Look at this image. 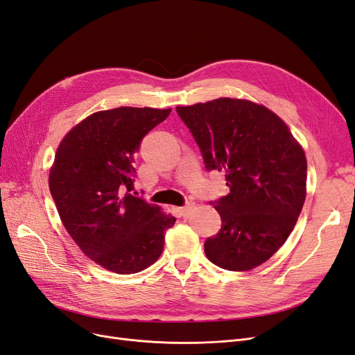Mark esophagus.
I'll list each match as a JSON object with an SVG mask.
<instances>
[{
  "label": "esophagus",
  "mask_w": 355,
  "mask_h": 355,
  "mask_svg": "<svg viewBox=\"0 0 355 355\" xmlns=\"http://www.w3.org/2000/svg\"><path fill=\"white\" fill-rule=\"evenodd\" d=\"M191 209H192V204H191V202H188L187 205L179 207V209H178V213H179V216H182V217H187V216H189Z\"/></svg>",
  "instance_id": "34e87169"
}]
</instances>
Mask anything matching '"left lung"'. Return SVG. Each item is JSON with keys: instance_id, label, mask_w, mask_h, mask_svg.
Wrapping results in <instances>:
<instances>
[{"instance_id": "1", "label": "left lung", "mask_w": 355, "mask_h": 355, "mask_svg": "<svg viewBox=\"0 0 355 355\" xmlns=\"http://www.w3.org/2000/svg\"><path fill=\"white\" fill-rule=\"evenodd\" d=\"M176 112L207 172H225L229 193L213 201L222 227L207 238L213 264L245 272L284 245L305 200L307 160L285 121L247 100L217 98Z\"/></svg>"}]
</instances>
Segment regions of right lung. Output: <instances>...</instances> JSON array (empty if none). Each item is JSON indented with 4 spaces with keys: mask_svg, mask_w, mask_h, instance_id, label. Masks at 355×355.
Wrapping results in <instances>:
<instances>
[{
    "mask_svg": "<svg viewBox=\"0 0 355 355\" xmlns=\"http://www.w3.org/2000/svg\"><path fill=\"white\" fill-rule=\"evenodd\" d=\"M172 110L119 107L94 113L60 142L50 191L69 235L92 261L119 275L154 264L176 218L133 192L144 137Z\"/></svg>",
    "mask_w": 355,
    "mask_h": 355,
    "instance_id": "right-lung-1",
    "label": "right lung"
}]
</instances>
